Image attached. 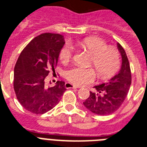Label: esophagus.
<instances>
[{"label": "esophagus", "instance_id": "obj_1", "mask_svg": "<svg viewBox=\"0 0 147 147\" xmlns=\"http://www.w3.org/2000/svg\"><path fill=\"white\" fill-rule=\"evenodd\" d=\"M65 88H73V89H76V88H78V87L73 85V84H70V83H69V82L65 83Z\"/></svg>", "mask_w": 147, "mask_h": 147}]
</instances>
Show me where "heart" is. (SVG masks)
<instances>
[{
    "label": "heart",
    "instance_id": "obj_1",
    "mask_svg": "<svg viewBox=\"0 0 147 147\" xmlns=\"http://www.w3.org/2000/svg\"><path fill=\"white\" fill-rule=\"evenodd\" d=\"M76 45L92 55L90 63L95 66L100 76L102 78L113 76L120 65V57L117 50L107 47V44L97 38H87L76 43ZM73 56V48L70 45L63 47L59 52V59L63 64L71 60ZM96 71L93 68L75 66L68 70L65 77L71 84L83 85L93 82L96 78Z\"/></svg>",
    "mask_w": 147,
    "mask_h": 147
}]
</instances>
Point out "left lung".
<instances>
[{
	"label": "left lung",
	"mask_w": 147,
	"mask_h": 147,
	"mask_svg": "<svg viewBox=\"0 0 147 147\" xmlns=\"http://www.w3.org/2000/svg\"><path fill=\"white\" fill-rule=\"evenodd\" d=\"M117 47L121 56L119 71L106 83L94 86L96 92L90 91L89 97L83 102L88 110L96 115H110L118 110L125 101L131 84V73L127 55L119 43Z\"/></svg>",
	"instance_id": "left-lung-1"
}]
</instances>
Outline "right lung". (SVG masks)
I'll return each instance as SVG.
<instances>
[{
	"mask_svg": "<svg viewBox=\"0 0 147 147\" xmlns=\"http://www.w3.org/2000/svg\"><path fill=\"white\" fill-rule=\"evenodd\" d=\"M64 44L61 34L45 33L31 40L20 53L14 68L13 88L18 101L26 110L44 114L61 100L66 90L65 82L58 81L50 87L46 77L55 72Z\"/></svg>",
	"mask_w": 147,
	"mask_h": 147,
	"instance_id": "right-lung-1",
	"label": "right lung"
}]
</instances>
